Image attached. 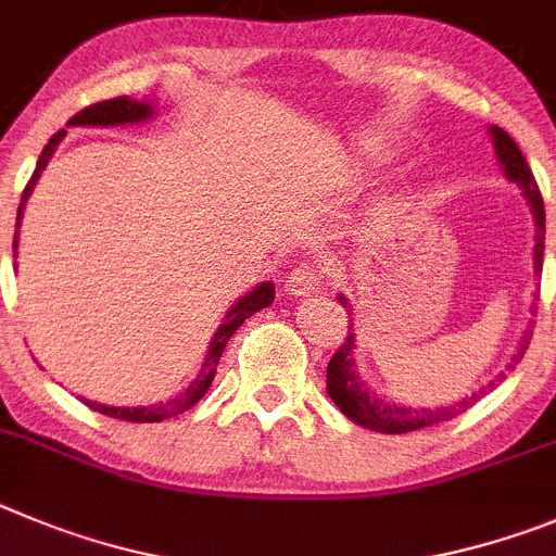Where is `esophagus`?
Instances as JSON below:
<instances>
[{"mask_svg": "<svg viewBox=\"0 0 556 556\" xmlns=\"http://www.w3.org/2000/svg\"><path fill=\"white\" fill-rule=\"evenodd\" d=\"M324 279V268L318 263H299L293 271L285 277V288L293 293V296H309L313 290H318Z\"/></svg>", "mask_w": 556, "mask_h": 556, "instance_id": "obj_1", "label": "esophagus"}]
</instances>
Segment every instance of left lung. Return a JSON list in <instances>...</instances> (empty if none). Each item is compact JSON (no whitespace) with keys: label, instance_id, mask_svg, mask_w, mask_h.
<instances>
[{"label":"left lung","instance_id":"obj_1","mask_svg":"<svg viewBox=\"0 0 556 556\" xmlns=\"http://www.w3.org/2000/svg\"><path fill=\"white\" fill-rule=\"evenodd\" d=\"M493 147H496L498 160H502L504 174H507L513 182H518L523 188V197L529 199L532 204V213L538 218V243H534V271H543V238H546V210H543V197H540V188L534 182V174L529 168L527 157L523 152L518 149V143L509 138L504 129L493 127ZM340 304L346 307V299L340 296ZM529 346V332L523 334L521 340V352L515 354V363L523 357ZM513 368V365H509ZM493 388V382H490ZM327 390L332 402L338 404L340 413L352 418L354 424L365 429H374V432H384V434H404V432H415V429H424V427H432V424L440 421H452L454 415L465 413L468 407H473V402L484 396L482 388L479 393H471V399H463L457 407H440V409H413V407H396V404H388L382 399H377L374 393H368L363 382H359L357 371H354V329L352 321H349V332L340 343L338 352L332 354L327 365Z\"/></svg>","mask_w":556,"mask_h":556}]
</instances>
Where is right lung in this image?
Masks as SVG:
<instances>
[{
    "label": "right lung",
    "instance_id": "add662e5",
    "mask_svg": "<svg viewBox=\"0 0 556 556\" xmlns=\"http://www.w3.org/2000/svg\"><path fill=\"white\" fill-rule=\"evenodd\" d=\"M152 116V104L149 102H132V99L127 97H116V99H104V102H97V104H88L85 110H79L77 116L68 118V124L72 127H85V124H91V127H116V124H132V122H143V118ZM63 135H66V129H60V132H54L52 138H49L47 149L41 152V157H38V166H35V174L33 179L27 182V188H24L22 193V204H18V218H16V238H13V252H16L18 247V224H22V213H24V202L29 199V191H33L35 179L41 177L43 166L49 163V157H52L54 147H58L60 141H63ZM274 302V285L271 282H263L257 285V288L249 293V296H243L241 302L235 304L232 309L227 313V318H224V324L218 327L216 338H213V346H210V354H207V363H204L202 374H199L197 379H193L188 388L179 393V396L168 399V402H160V404H152V407H108V404H97V402H85L91 409H97V413L102 415H110V418H118V421H132V424H154V421H166V418H174V415L185 413V409H191L193 404L199 402V399L207 393L210 382H213V377H216V365H218V357H222L224 346L229 343V338L235 334V329L241 327L247 318H252L254 313H260L263 307H268V304Z\"/></svg>",
    "mask_w": 556,
    "mask_h": 556
}]
</instances>
